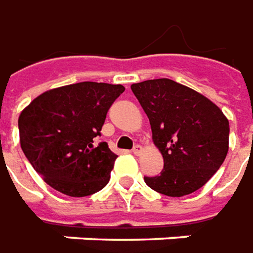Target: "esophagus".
Masks as SVG:
<instances>
[{"instance_id":"obj_1","label":"esophagus","mask_w":253,"mask_h":253,"mask_svg":"<svg viewBox=\"0 0 253 253\" xmlns=\"http://www.w3.org/2000/svg\"><path fill=\"white\" fill-rule=\"evenodd\" d=\"M132 152H133L135 155H140L141 152H143V147L137 144V146H135L133 148H132Z\"/></svg>"}]
</instances>
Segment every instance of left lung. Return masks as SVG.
I'll use <instances>...</instances> for the list:
<instances>
[{
  "instance_id": "obj_1",
  "label": "left lung",
  "mask_w": 253,
  "mask_h": 253,
  "mask_svg": "<svg viewBox=\"0 0 253 253\" xmlns=\"http://www.w3.org/2000/svg\"><path fill=\"white\" fill-rule=\"evenodd\" d=\"M150 120L152 141L164 157V170L144 177L157 192L181 198L215 174L229 150V121L198 91L170 79L130 85Z\"/></svg>"
}]
</instances>
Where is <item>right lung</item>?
Here are the masks:
<instances>
[{"mask_svg":"<svg viewBox=\"0 0 253 253\" xmlns=\"http://www.w3.org/2000/svg\"><path fill=\"white\" fill-rule=\"evenodd\" d=\"M124 91L121 84H69L41 94L20 113L21 150L46 184L72 198L106 187L117 155L94 139Z\"/></svg>","mask_w":253,"mask_h":253,"instance_id":"add662e5","label":"right lung"}]
</instances>
